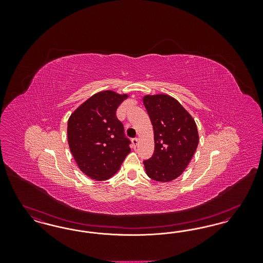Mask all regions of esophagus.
Returning <instances> with one entry per match:
<instances>
[{"mask_svg": "<svg viewBox=\"0 0 263 263\" xmlns=\"http://www.w3.org/2000/svg\"><path fill=\"white\" fill-rule=\"evenodd\" d=\"M132 143H133V146L136 148L138 146V144H139V140H138L137 138H135V139L132 140Z\"/></svg>", "mask_w": 263, "mask_h": 263, "instance_id": "esophagus-1", "label": "esophagus"}]
</instances>
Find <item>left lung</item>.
Listing matches in <instances>:
<instances>
[{
	"label": "left lung",
	"instance_id": "1",
	"mask_svg": "<svg viewBox=\"0 0 263 263\" xmlns=\"http://www.w3.org/2000/svg\"><path fill=\"white\" fill-rule=\"evenodd\" d=\"M143 103L154 129L155 151L144 161L147 175L170 182L184 172L199 143L197 126L187 110L171 96L147 95Z\"/></svg>",
	"mask_w": 263,
	"mask_h": 263
}]
</instances>
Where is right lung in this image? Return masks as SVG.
Instances as JSON below:
<instances>
[{
	"instance_id": "right-lung-1",
	"label": "right lung",
	"mask_w": 263,
	"mask_h": 263,
	"mask_svg": "<svg viewBox=\"0 0 263 263\" xmlns=\"http://www.w3.org/2000/svg\"><path fill=\"white\" fill-rule=\"evenodd\" d=\"M128 97L102 90L83 102L69 117V148L79 168L91 179L101 181L112 177L131 151L123 125L115 114Z\"/></svg>"
}]
</instances>
